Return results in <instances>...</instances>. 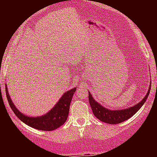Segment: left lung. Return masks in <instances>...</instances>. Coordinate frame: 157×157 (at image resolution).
Instances as JSON below:
<instances>
[{
  "instance_id": "obj_1",
  "label": "left lung",
  "mask_w": 157,
  "mask_h": 157,
  "mask_svg": "<svg viewBox=\"0 0 157 157\" xmlns=\"http://www.w3.org/2000/svg\"><path fill=\"white\" fill-rule=\"evenodd\" d=\"M149 91H150V86H149L148 93L146 94L145 98L142 99V101H141V102H139L138 104L134 105V106L131 107V108L123 109V110L112 111L105 109L103 106H101L100 104H98L92 98V95H91L90 92H89V102H90V105L93 113H94V115L96 117L98 118V120L106 123L118 124V123L126 121L127 120L130 119V117H132L136 112L141 109V106L144 105V103L145 102L147 98H148Z\"/></svg>"
}]
</instances>
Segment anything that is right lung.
<instances>
[{
    "instance_id": "obj_1",
    "label": "right lung",
    "mask_w": 157,
    "mask_h": 157,
    "mask_svg": "<svg viewBox=\"0 0 157 157\" xmlns=\"http://www.w3.org/2000/svg\"><path fill=\"white\" fill-rule=\"evenodd\" d=\"M5 90H6V97L8 104L10 105L12 110L19 120L26 123L27 125L37 130L51 131L61 127L66 122L68 116L71 101L76 89H72L65 93L58 101L57 104L54 106L53 109L50 110V112H48L46 115L41 117H29L22 114L12 103V99L8 93L7 86H5Z\"/></svg>"
}]
</instances>
